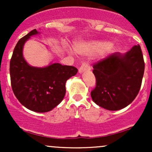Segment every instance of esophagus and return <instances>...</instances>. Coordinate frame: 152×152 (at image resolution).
Masks as SVG:
<instances>
[{
  "instance_id": "34e87169",
  "label": "esophagus",
  "mask_w": 152,
  "mask_h": 152,
  "mask_svg": "<svg viewBox=\"0 0 152 152\" xmlns=\"http://www.w3.org/2000/svg\"><path fill=\"white\" fill-rule=\"evenodd\" d=\"M89 69H90L89 64H87V63H85V64H82L81 67L79 68V69H78V72H79V74H82L83 72H84V71H86L87 70H89Z\"/></svg>"
}]
</instances>
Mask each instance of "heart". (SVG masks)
I'll use <instances>...</instances> for the list:
<instances>
[{
    "label": "heart",
    "mask_w": 152,
    "mask_h": 152,
    "mask_svg": "<svg viewBox=\"0 0 152 152\" xmlns=\"http://www.w3.org/2000/svg\"><path fill=\"white\" fill-rule=\"evenodd\" d=\"M78 53L84 55H94L102 50V55L105 56L113 50V46L102 41H93L90 42L78 43L75 46Z\"/></svg>",
    "instance_id": "1"
}]
</instances>
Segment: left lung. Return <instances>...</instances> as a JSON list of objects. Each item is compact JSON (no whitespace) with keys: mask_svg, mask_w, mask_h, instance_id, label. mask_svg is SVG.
I'll list each match as a JSON object with an SVG mask.
<instances>
[{"mask_svg":"<svg viewBox=\"0 0 152 152\" xmlns=\"http://www.w3.org/2000/svg\"><path fill=\"white\" fill-rule=\"evenodd\" d=\"M144 66L139 45L124 55L114 53L96 63L93 73L96 85L91 92L94 102L109 111L126 107L139 94Z\"/></svg>","mask_w":152,"mask_h":152,"instance_id":"1","label":"left lung"}]
</instances>
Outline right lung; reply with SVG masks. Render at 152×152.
I'll return each mask as SVG.
<instances>
[{
	"mask_svg": "<svg viewBox=\"0 0 152 152\" xmlns=\"http://www.w3.org/2000/svg\"><path fill=\"white\" fill-rule=\"evenodd\" d=\"M37 34L34 29L18 41L10 61V76L12 90L20 104L31 111L43 113L62 102L66 82L77 74L78 69L58 63L43 68L28 65L23 56V48L31 36Z\"/></svg>",
	"mask_w": 152,
	"mask_h": 152,
	"instance_id": "obj_1",
	"label": "right lung"
}]
</instances>
